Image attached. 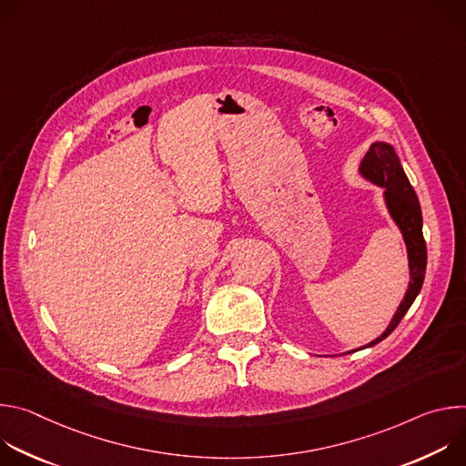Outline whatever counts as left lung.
<instances>
[{
    "label": "left lung",
    "instance_id": "1",
    "mask_svg": "<svg viewBox=\"0 0 466 466\" xmlns=\"http://www.w3.org/2000/svg\"><path fill=\"white\" fill-rule=\"evenodd\" d=\"M361 175L369 180H372L378 186L385 187V203L387 208L396 221V225L400 227L406 245H408V256H410V289L404 297V300L398 306L390 324L383 334L369 343L367 347H372L380 341H383L390 331L400 324L402 317L408 313L411 304L415 302L417 295L420 293L424 275H426V259H428V250H426V241L422 236V210L419 205L417 193L413 186L410 184V178L404 173V167L398 160L394 149L389 144L376 142L370 146L367 151L361 167Z\"/></svg>",
    "mask_w": 466,
    "mask_h": 466
}]
</instances>
